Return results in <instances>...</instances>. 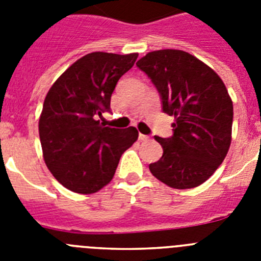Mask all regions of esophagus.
I'll use <instances>...</instances> for the list:
<instances>
[{
	"instance_id": "1",
	"label": "esophagus",
	"mask_w": 261,
	"mask_h": 261,
	"mask_svg": "<svg viewBox=\"0 0 261 261\" xmlns=\"http://www.w3.org/2000/svg\"><path fill=\"white\" fill-rule=\"evenodd\" d=\"M138 140H140V141H149V140H150V137H149V136H145V135H141V133H140V135H138Z\"/></svg>"
}]
</instances>
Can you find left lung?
<instances>
[{
  "label": "left lung",
  "mask_w": 261,
  "mask_h": 261,
  "mask_svg": "<svg viewBox=\"0 0 261 261\" xmlns=\"http://www.w3.org/2000/svg\"><path fill=\"white\" fill-rule=\"evenodd\" d=\"M136 65L158 90L163 112L175 117L171 137H154L163 155L149 170L171 188L200 186L223 162L231 144L234 114L225 84L184 50L149 52Z\"/></svg>",
  "instance_id": "1"
}]
</instances>
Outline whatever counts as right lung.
<instances>
[{
  "mask_svg": "<svg viewBox=\"0 0 261 261\" xmlns=\"http://www.w3.org/2000/svg\"><path fill=\"white\" fill-rule=\"evenodd\" d=\"M137 53L93 52L69 66L48 91L39 136L45 165L73 192H98L114 177L120 156L138 138L135 126H105L117 81L135 65Z\"/></svg>",
  "mask_w": 261,
  "mask_h": 261,
  "instance_id": "1",
  "label": "right lung"
}]
</instances>
